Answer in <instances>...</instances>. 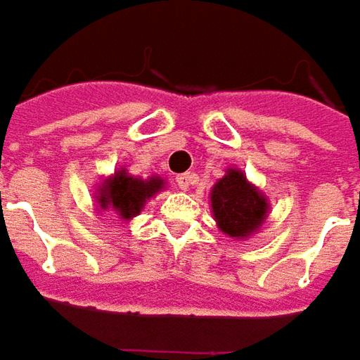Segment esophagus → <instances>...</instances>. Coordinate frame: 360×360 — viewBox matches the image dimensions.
<instances>
[{
    "instance_id": "obj_1",
    "label": "esophagus",
    "mask_w": 360,
    "mask_h": 360,
    "mask_svg": "<svg viewBox=\"0 0 360 360\" xmlns=\"http://www.w3.org/2000/svg\"><path fill=\"white\" fill-rule=\"evenodd\" d=\"M195 183V175L193 173H183V175H177V185H179L181 191H187Z\"/></svg>"
}]
</instances>
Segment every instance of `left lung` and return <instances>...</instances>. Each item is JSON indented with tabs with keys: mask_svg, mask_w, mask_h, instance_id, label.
Masks as SVG:
<instances>
[{
	"mask_svg": "<svg viewBox=\"0 0 360 360\" xmlns=\"http://www.w3.org/2000/svg\"><path fill=\"white\" fill-rule=\"evenodd\" d=\"M211 213L219 231L233 239H249L263 227L269 215V199L247 179L239 167H229L209 193Z\"/></svg>",
	"mask_w": 360,
	"mask_h": 360,
	"instance_id": "left-lung-1",
	"label": "left lung"
}]
</instances>
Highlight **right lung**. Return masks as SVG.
<instances>
[{
	"label": "right lung",
	"mask_w": 360,
	"mask_h": 360,
	"mask_svg": "<svg viewBox=\"0 0 360 360\" xmlns=\"http://www.w3.org/2000/svg\"><path fill=\"white\" fill-rule=\"evenodd\" d=\"M165 185L167 181L159 175L141 179L133 177L127 173V169L121 167L99 181L94 193L95 207L99 213H111L121 221H131L141 213L149 199L165 189Z\"/></svg>",
	"instance_id": "obj_1"
}]
</instances>
